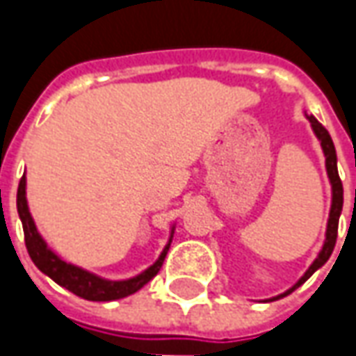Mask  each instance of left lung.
Here are the masks:
<instances>
[{
    "label": "left lung",
    "mask_w": 356,
    "mask_h": 356,
    "mask_svg": "<svg viewBox=\"0 0 356 356\" xmlns=\"http://www.w3.org/2000/svg\"><path fill=\"white\" fill-rule=\"evenodd\" d=\"M305 117L311 122V129L315 132L317 140L321 143L323 154H325V168H327V176H329V182H331V210H329V220H327V229H325V241H323L321 252L317 253L315 261L309 266V269L299 277V281L295 283L293 287H289L287 291H283L281 295H275L271 297L273 299H281L285 295L293 293L297 287H301L305 281L319 269L327 264V259L331 257V253L335 250V241H337V229H339V218H341V212H343V184H341V178H339V170H337V152H335V144L331 140V134L327 132V129L323 127L321 122L313 115H307Z\"/></svg>",
    "instance_id": "left-lung-1"
}]
</instances>
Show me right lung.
Returning a JSON list of instances; mask_svg holds the SVG:
<instances>
[{"mask_svg": "<svg viewBox=\"0 0 356 356\" xmlns=\"http://www.w3.org/2000/svg\"><path fill=\"white\" fill-rule=\"evenodd\" d=\"M17 213H19L21 224H23V234H25V245L29 257L33 259V264L39 267V271H43L55 283H59L61 287L69 289L71 293L79 295L87 301H115L122 299L129 295L136 293L138 289H143L148 281L152 280L160 271V267L164 264V257L170 250L172 238H174V224L170 226V238L168 243L164 245V250L160 252L158 259L150 267H146L138 275L129 277V280H104L97 273H90L83 267L75 266L65 261L57 253L53 252L47 245V241L39 234V229L35 226L33 216L29 212L27 206V180L25 174L21 178L19 188H17Z\"/></svg>", "mask_w": 356, "mask_h": 356, "instance_id": "obj_1", "label": "right lung"}]
</instances>
